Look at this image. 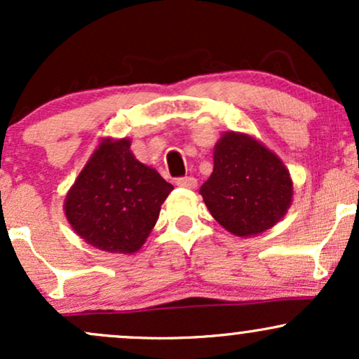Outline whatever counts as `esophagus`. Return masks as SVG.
I'll use <instances>...</instances> for the list:
<instances>
[{
  "mask_svg": "<svg viewBox=\"0 0 359 359\" xmlns=\"http://www.w3.org/2000/svg\"><path fill=\"white\" fill-rule=\"evenodd\" d=\"M177 185H179V187H184V189H194L197 185V180H196V177H192V175L179 177V179H177Z\"/></svg>",
  "mask_w": 359,
  "mask_h": 359,
  "instance_id": "esophagus-1",
  "label": "esophagus"
}]
</instances>
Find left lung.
<instances>
[{
	"instance_id": "obj_1",
	"label": "left lung",
	"mask_w": 359,
	"mask_h": 359,
	"mask_svg": "<svg viewBox=\"0 0 359 359\" xmlns=\"http://www.w3.org/2000/svg\"><path fill=\"white\" fill-rule=\"evenodd\" d=\"M199 192L222 228L251 236L282 219L292 203V180L269 148L246 135L226 133L214 148V170Z\"/></svg>"
}]
</instances>
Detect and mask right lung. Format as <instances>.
<instances>
[{"label": "right lung", "instance_id": "obj_1", "mask_svg": "<svg viewBox=\"0 0 359 359\" xmlns=\"http://www.w3.org/2000/svg\"><path fill=\"white\" fill-rule=\"evenodd\" d=\"M130 140L102 142L65 199L82 240L109 253H135L154 229L174 185L130 151Z\"/></svg>", "mask_w": 359, "mask_h": 359}]
</instances>
